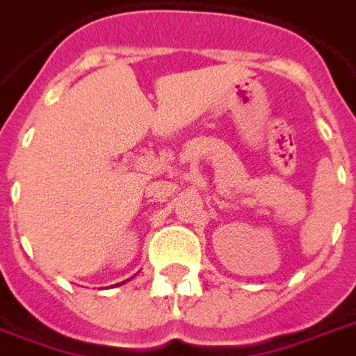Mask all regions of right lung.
Masks as SVG:
<instances>
[{"label":"right lung","instance_id":"add662e5","mask_svg":"<svg viewBox=\"0 0 356 356\" xmlns=\"http://www.w3.org/2000/svg\"><path fill=\"white\" fill-rule=\"evenodd\" d=\"M122 283H124V281H122Z\"/></svg>","mask_w":356,"mask_h":356}]
</instances>
